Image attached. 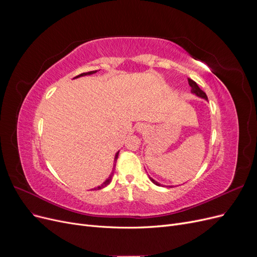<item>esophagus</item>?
Returning a JSON list of instances; mask_svg holds the SVG:
<instances>
[{"label": "esophagus", "mask_w": 257, "mask_h": 257, "mask_svg": "<svg viewBox=\"0 0 257 257\" xmlns=\"http://www.w3.org/2000/svg\"><path fill=\"white\" fill-rule=\"evenodd\" d=\"M136 130H137V132H139V133H146V132L148 131V125L147 124L141 123V124H138Z\"/></svg>", "instance_id": "esophagus-1"}]
</instances>
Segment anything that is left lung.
I'll return each mask as SVG.
<instances>
[{"label":"left lung","mask_w":257,"mask_h":257,"mask_svg":"<svg viewBox=\"0 0 257 257\" xmlns=\"http://www.w3.org/2000/svg\"><path fill=\"white\" fill-rule=\"evenodd\" d=\"M189 84H190L191 92L193 93V94H195L196 96H198V97H200V98H204V99L208 100V97H207V95H206V93L198 87V84H197L195 81L189 78ZM150 180H151L154 184H157V185H159V186H165V185H163V184L159 183L158 181H155L154 179H152L151 177H150ZM170 188H173V186H170Z\"/></svg>","instance_id":"1"}]
</instances>
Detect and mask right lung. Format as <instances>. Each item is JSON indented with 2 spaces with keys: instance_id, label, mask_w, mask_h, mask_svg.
<instances>
[{
  "instance_id": "right-lung-1",
  "label": "right lung",
  "mask_w": 257,
  "mask_h": 257,
  "mask_svg": "<svg viewBox=\"0 0 257 257\" xmlns=\"http://www.w3.org/2000/svg\"><path fill=\"white\" fill-rule=\"evenodd\" d=\"M97 71H92V72H88V73H82V74H80V75H78V76H76L75 78H78V77H82V76H87V75H93V74H95ZM118 155H119V151L115 153V155H114V160H113V169H114V166H115V163H116V159H118ZM113 169H112V173L110 174V176L108 177L107 179H106V181L105 182H103L102 184L100 185H98V186H96V188H94V189H92V190H100V189H103V188H105L106 185H108L110 183V181H111V178H112V176H113Z\"/></svg>"
}]
</instances>
